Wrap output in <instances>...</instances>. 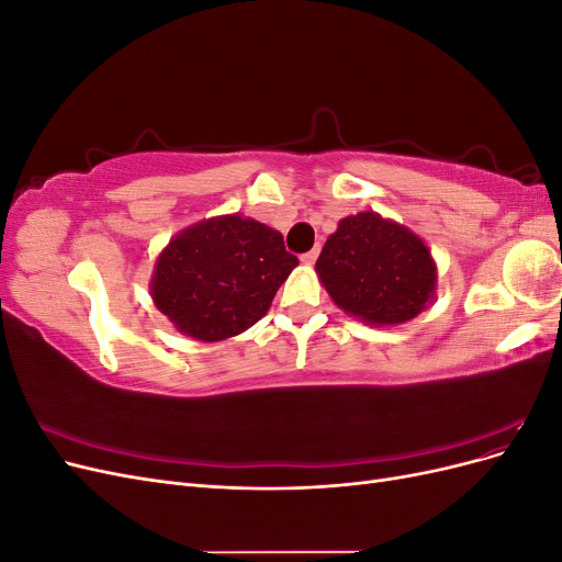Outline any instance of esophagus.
Masks as SVG:
<instances>
[{"label":"esophagus","mask_w":562,"mask_h":562,"mask_svg":"<svg viewBox=\"0 0 562 562\" xmlns=\"http://www.w3.org/2000/svg\"><path fill=\"white\" fill-rule=\"evenodd\" d=\"M316 258H318V248H312L310 252H304L300 260H302L304 265H314V262H316Z\"/></svg>","instance_id":"1"}]
</instances>
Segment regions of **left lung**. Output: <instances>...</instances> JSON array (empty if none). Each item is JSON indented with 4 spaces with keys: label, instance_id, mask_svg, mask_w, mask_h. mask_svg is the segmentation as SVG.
<instances>
[{
    "label": "left lung",
    "instance_id": "left-lung-1",
    "mask_svg": "<svg viewBox=\"0 0 562 562\" xmlns=\"http://www.w3.org/2000/svg\"><path fill=\"white\" fill-rule=\"evenodd\" d=\"M339 310L368 326H401L436 295V262L415 232L363 211L339 220L316 260Z\"/></svg>",
    "mask_w": 562,
    "mask_h": 562
}]
</instances>
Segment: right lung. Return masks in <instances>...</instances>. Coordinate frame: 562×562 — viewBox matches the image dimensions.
Segmentation results:
<instances>
[{
    "label": "right lung",
    "mask_w": 562,
    "mask_h": 562,
    "mask_svg": "<svg viewBox=\"0 0 562 562\" xmlns=\"http://www.w3.org/2000/svg\"><path fill=\"white\" fill-rule=\"evenodd\" d=\"M295 267L281 232L239 213L220 215L168 241L149 293L182 335L220 342L255 326Z\"/></svg>",
    "instance_id": "right-lung-1"
}]
</instances>
